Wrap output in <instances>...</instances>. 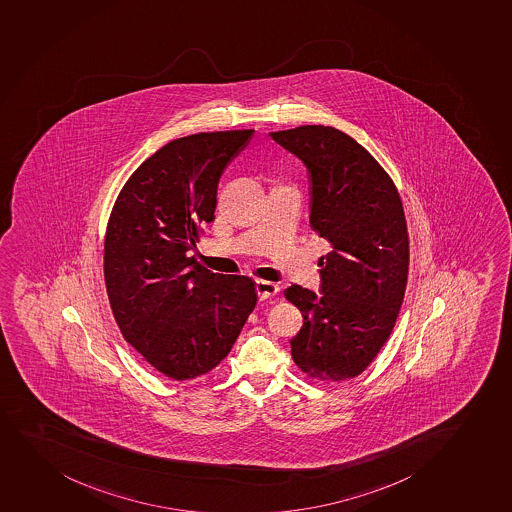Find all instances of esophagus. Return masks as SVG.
Returning <instances> with one entry per match:
<instances>
[{
  "label": "esophagus",
  "instance_id": "obj_1",
  "mask_svg": "<svg viewBox=\"0 0 512 512\" xmlns=\"http://www.w3.org/2000/svg\"><path fill=\"white\" fill-rule=\"evenodd\" d=\"M256 293H258L259 300H268V298L278 295V286L269 281H256Z\"/></svg>",
  "mask_w": 512,
  "mask_h": 512
}]
</instances>
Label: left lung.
I'll return each mask as SVG.
<instances>
[{
	"mask_svg": "<svg viewBox=\"0 0 512 512\" xmlns=\"http://www.w3.org/2000/svg\"><path fill=\"white\" fill-rule=\"evenodd\" d=\"M310 173V227L329 243L318 259L320 293L291 285L303 317L291 357L308 377L359 376L393 332L403 305L409 239L398 189L376 158L332 126L269 133Z\"/></svg>",
	"mask_w": 512,
	"mask_h": 512,
	"instance_id": "left-lung-1",
	"label": "left lung"
}]
</instances>
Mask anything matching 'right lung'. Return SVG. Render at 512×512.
<instances>
[{
    "label": "right lung",
    "instance_id": "1",
    "mask_svg": "<svg viewBox=\"0 0 512 512\" xmlns=\"http://www.w3.org/2000/svg\"><path fill=\"white\" fill-rule=\"evenodd\" d=\"M254 130L170 141L124 183L104 239L114 320L156 371L175 381L212 371L231 352L258 302L248 276L197 263L200 226L214 221L217 183Z\"/></svg>",
    "mask_w": 512,
    "mask_h": 512
}]
</instances>
